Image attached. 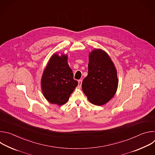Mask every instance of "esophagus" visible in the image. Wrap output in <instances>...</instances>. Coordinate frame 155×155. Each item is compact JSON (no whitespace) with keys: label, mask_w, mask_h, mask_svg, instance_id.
Segmentation results:
<instances>
[{"label":"esophagus","mask_w":155,"mask_h":155,"mask_svg":"<svg viewBox=\"0 0 155 155\" xmlns=\"http://www.w3.org/2000/svg\"><path fill=\"white\" fill-rule=\"evenodd\" d=\"M81 84H82V80H78V87H80L81 86Z\"/></svg>","instance_id":"34e87169"}]
</instances>
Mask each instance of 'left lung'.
<instances>
[{
  "mask_svg": "<svg viewBox=\"0 0 155 155\" xmlns=\"http://www.w3.org/2000/svg\"><path fill=\"white\" fill-rule=\"evenodd\" d=\"M118 80L115 65L109 56L100 49L89 56L88 74L82 83V90L88 100L102 105L111 99L117 90Z\"/></svg>",
  "mask_w": 155,
  "mask_h": 155,
  "instance_id": "obj_1",
  "label": "left lung"
}]
</instances>
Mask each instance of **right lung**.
Returning <instances> with one entry per match:
<instances>
[{
  "mask_svg": "<svg viewBox=\"0 0 155 155\" xmlns=\"http://www.w3.org/2000/svg\"><path fill=\"white\" fill-rule=\"evenodd\" d=\"M41 84L43 94L48 102L59 105L67 102L78 85L67 56L54 54L51 56L43 72Z\"/></svg>",
  "mask_w": 155,
  "mask_h": 155,
  "instance_id": "add662e5",
  "label": "right lung"
}]
</instances>
